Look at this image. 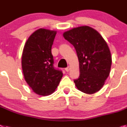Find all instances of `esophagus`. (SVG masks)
<instances>
[{"instance_id":"1","label":"esophagus","mask_w":127,"mask_h":127,"mask_svg":"<svg viewBox=\"0 0 127 127\" xmlns=\"http://www.w3.org/2000/svg\"><path fill=\"white\" fill-rule=\"evenodd\" d=\"M70 66H68V67H67V68H66L65 70H66V72H68L69 70H70Z\"/></svg>"}]
</instances>
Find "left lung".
Returning a JSON list of instances; mask_svg holds the SVG:
<instances>
[{"instance_id": "1", "label": "left lung", "mask_w": 127, "mask_h": 127, "mask_svg": "<svg viewBox=\"0 0 127 127\" xmlns=\"http://www.w3.org/2000/svg\"><path fill=\"white\" fill-rule=\"evenodd\" d=\"M74 46L79 63V77L74 80L79 90L92 94L105 85L112 64L111 53L97 31L88 26L74 28L63 33Z\"/></svg>"}]
</instances>
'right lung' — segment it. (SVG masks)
I'll return each mask as SVG.
<instances>
[{
    "label": "right lung",
    "mask_w": 127,
    "mask_h": 127,
    "mask_svg": "<svg viewBox=\"0 0 127 127\" xmlns=\"http://www.w3.org/2000/svg\"><path fill=\"white\" fill-rule=\"evenodd\" d=\"M56 31L40 28L26 42L22 54L24 79L35 94L48 95L57 88L63 73L54 68L52 46Z\"/></svg>",
    "instance_id": "add662e5"
}]
</instances>
